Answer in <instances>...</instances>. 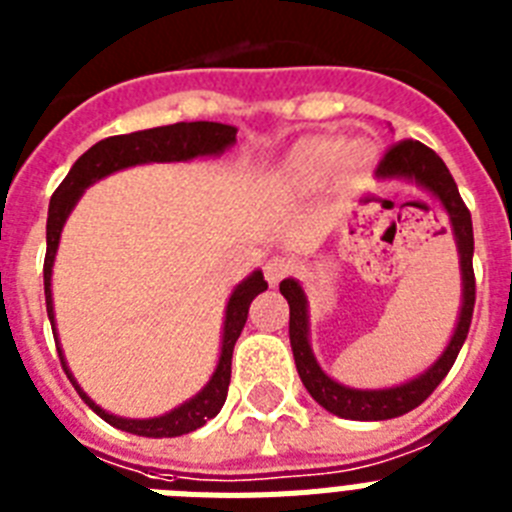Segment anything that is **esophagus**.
Segmentation results:
<instances>
[{"instance_id": "obj_1", "label": "esophagus", "mask_w": 512, "mask_h": 512, "mask_svg": "<svg viewBox=\"0 0 512 512\" xmlns=\"http://www.w3.org/2000/svg\"><path fill=\"white\" fill-rule=\"evenodd\" d=\"M291 273V260L286 257H270L268 263H265V278H268L270 286H276L281 278H286Z\"/></svg>"}]
</instances>
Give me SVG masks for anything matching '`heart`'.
<instances>
[{"label":"heart","mask_w":512,"mask_h":512,"mask_svg":"<svg viewBox=\"0 0 512 512\" xmlns=\"http://www.w3.org/2000/svg\"><path fill=\"white\" fill-rule=\"evenodd\" d=\"M372 148L367 143H349L338 135L304 137L289 148L278 166V182L286 190L315 192L341 171L343 176H364L372 166Z\"/></svg>","instance_id":"obj_1"}]
</instances>
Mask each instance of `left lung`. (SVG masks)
Listing matches in <instances>:
<instances>
[{
	"mask_svg": "<svg viewBox=\"0 0 512 512\" xmlns=\"http://www.w3.org/2000/svg\"><path fill=\"white\" fill-rule=\"evenodd\" d=\"M377 179L390 182V179H403L414 182L416 187L427 190L437 197V203L445 208L450 218V231H453L455 247H458V263H461V312L455 322L453 336L448 346L437 356V362L414 380H406L393 388H349L341 385L317 364L312 346H309V304L302 283L296 278L281 281V294L289 302V338L291 351H294L296 372L302 377L307 393L320 403L322 409L341 419H354V422H382V419H395V416L409 414L419 403H424L432 395V390L442 382L453 367L455 356L461 351L463 341L468 336V325L474 315L476 283H474V229H471V213L463 205L455 179L450 176L448 166L442 163L435 150L422 145L419 140H401L385 153V158L377 166Z\"/></svg>",
	"mask_w": 512,
	"mask_h": 512,
	"instance_id": "8db88e82",
	"label": "left lung"
}]
</instances>
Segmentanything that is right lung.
I'll return each mask as SVG.
<instances>
[{
  "instance_id": "right-lung-1",
  "label": "right lung",
  "mask_w": 512,
  "mask_h": 512,
  "mask_svg": "<svg viewBox=\"0 0 512 512\" xmlns=\"http://www.w3.org/2000/svg\"><path fill=\"white\" fill-rule=\"evenodd\" d=\"M236 143V127L231 124L218 122H176L166 124V127H153V130L130 132V135L106 137L93 148H88L83 156L72 163L70 174L64 176V182L59 184L57 192L51 195L49 203V221H46V260H44V294H46V312H49L51 330H54V341H57L59 359L62 367L75 385L90 409L101 416L103 422H109L111 427L130 432V435L140 437H179L187 432L203 427L210 422L226 403V393H229L231 382V354H234L236 338L242 336L244 322L249 315V304L257 294H263L268 289V281L263 278V270L249 273L229 296L226 304V317H223V336H221V356H218L216 372L205 382V388L197 395H192L190 401H184L182 406L171 409L169 414L153 416V419H124V416H114L109 411H103L80 385H77L75 375L70 372L67 362H64V351L59 346L57 322H54V299H51V268H54V257H57L59 239H62V229L67 218H70L72 208L77 200L83 197L90 184H96L103 176L114 174V171L130 169V166H140V163H179L192 161V158L205 156H221L223 150H229Z\"/></svg>"
}]
</instances>
